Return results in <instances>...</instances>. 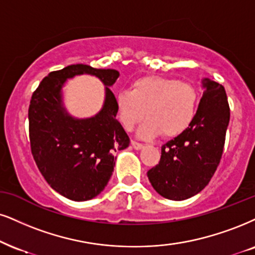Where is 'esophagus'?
Here are the masks:
<instances>
[{
	"label": "esophagus",
	"instance_id": "34e87169",
	"mask_svg": "<svg viewBox=\"0 0 255 255\" xmlns=\"http://www.w3.org/2000/svg\"><path fill=\"white\" fill-rule=\"evenodd\" d=\"M131 145L133 146L134 150H140V149H143V147H144L143 144H140V143H138V142H134V140H131Z\"/></svg>",
	"mask_w": 255,
	"mask_h": 255
}]
</instances>
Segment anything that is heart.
I'll return each mask as SVG.
<instances>
[{
	"instance_id": "obj_1",
	"label": "heart",
	"mask_w": 255,
	"mask_h": 255,
	"mask_svg": "<svg viewBox=\"0 0 255 255\" xmlns=\"http://www.w3.org/2000/svg\"><path fill=\"white\" fill-rule=\"evenodd\" d=\"M196 105L197 92L193 85L159 75L139 78L131 91H121L116 96L117 117L127 130L147 116L138 130L142 138L156 137L161 132L165 137L182 133L193 122Z\"/></svg>"
}]
</instances>
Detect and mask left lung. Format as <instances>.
Listing matches in <instances>:
<instances>
[{
	"mask_svg": "<svg viewBox=\"0 0 255 255\" xmlns=\"http://www.w3.org/2000/svg\"><path fill=\"white\" fill-rule=\"evenodd\" d=\"M203 94L193 122L162 146L159 163L147 171L157 193L182 201L199 194L209 183L224 152L229 123L227 94L222 85L202 79Z\"/></svg>",
	"mask_w": 255,
	"mask_h": 255,
	"instance_id": "1",
	"label": "left lung"
}]
</instances>
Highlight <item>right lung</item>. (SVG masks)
Here are the masks:
<instances>
[{"instance_id": "add662e5", "label": "right lung", "mask_w": 255, "mask_h": 255, "mask_svg": "<svg viewBox=\"0 0 255 255\" xmlns=\"http://www.w3.org/2000/svg\"><path fill=\"white\" fill-rule=\"evenodd\" d=\"M83 74L102 81L106 99L93 118L75 119L64 108L62 87L67 79ZM118 77L116 70L70 65L43 78L31 96L28 110L31 153L47 183L72 201L98 196L112 175L115 152L130 144L116 119V97L110 90Z\"/></svg>"}]
</instances>
